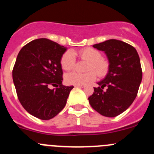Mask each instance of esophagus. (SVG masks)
<instances>
[{"label":"esophagus","mask_w":154,"mask_h":154,"mask_svg":"<svg viewBox=\"0 0 154 154\" xmlns=\"http://www.w3.org/2000/svg\"><path fill=\"white\" fill-rule=\"evenodd\" d=\"M75 87H81V88H82V87L85 86V85H75Z\"/></svg>","instance_id":"esophagus-1"}]
</instances>
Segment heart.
I'll list each match as a JSON object with an SVG mask.
<instances>
[{
  "label": "heart",
  "instance_id": "b5f03b06",
  "mask_svg": "<svg viewBox=\"0 0 154 154\" xmlns=\"http://www.w3.org/2000/svg\"><path fill=\"white\" fill-rule=\"evenodd\" d=\"M78 55L82 59L89 62L87 66L88 72L81 74L78 72H71L65 76V80L69 85H84L94 81L96 79V74L103 77L107 74L109 68V63L106 58L102 57L101 52L96 48L91 47L84 48L78 51ZM75 64V56L73 51H65L61 58V66L65 71L72 70ZM96 72L95 73L94 71Z\"/></svg>",
  "mask_w": 154,
  "mask_h": 154
}]
</instances>
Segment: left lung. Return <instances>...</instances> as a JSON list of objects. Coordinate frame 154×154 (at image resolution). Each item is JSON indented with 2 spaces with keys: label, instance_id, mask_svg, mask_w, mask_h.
Masks as SVG:
<instances>
[{
  "label": "left lung",
  "instance_id": "obj_1",
  "mask_svg": "<svg viewBox=\"0 0 154 154\" xmlns=\"http://www.w3.org/2000/svg\"><path fill=\"white\" fill-rule=\"evenodd\" d=\"M93 47L106 53L109 68L104 79L98 82L99 86L94 88L89 104L101 115L115 117L127 109L137 97L143 75L140 57L135 48L116 39Z\"/></svg>",
  "mask_w": 154,
  "mask_h": 154
}]
</instances>
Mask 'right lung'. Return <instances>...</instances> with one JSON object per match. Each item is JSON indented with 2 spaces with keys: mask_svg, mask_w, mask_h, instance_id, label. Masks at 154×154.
I'll return each instance as SVG.
<instances>
[{
  "mask_svg": "<svg viewBox=\"0 0 154 154\" xmlns=\"http://www.w3.org/2000/svg\"><path fill=\"white\" fill-rule=\"evenodd\" d=\"M66 48L47 38L31 41L19 51L12 71L17 98L40 119H52L63 109L73 85L62 84L61 58ZM49 85L59 88L51 90Z\"/></svg>",
  "mask_w": 154,
  "mask_h": 154,
  "instance_id": "obj_1",
  "label": "right lung"
}]
</instances>
